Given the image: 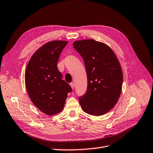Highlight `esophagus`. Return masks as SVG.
<instances>
[{
  "label": "esophagus",
  "mask_w": 153,
  "mask_h": 153,
  "mask_svg": "<svg viewBox=\"0 0 153 153\" xmlns=\"http://www.w3.org/2000/svg\"><path fill=\"white\" fill-rule=\"evenodd\" d=\"M70 85L71 86V87L72 89L74 88V83H73V82H71V83H70Z\"/></svg>",
  "instance_id": "1"
}]
</instances>
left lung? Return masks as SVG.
<instances>
[{
	"mask_svg": "<svg viewBox=\"0 0 153 153\" xmlns=\"http://www.w3.org/2000/svg\"><path fill=\"white\" fill-rule=\"evenodd\" d=\"M73 45L84 61L87 75L86 92L78 97L80 105L90 115L105 114L121 93L123 75L119 61L111 48L94 39L77 41Z\"/></svg>",
	"mask_w": 153,
	"mask_h": 153,
	"instance_id": "1",
	"label": "left lung"
}]
</instances>
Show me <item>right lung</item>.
I'll list each match as a JSON object with an SVG mask.
<instances>
[{
  "instance_id": "1",
  "label": "right lung",
  "mask_w": 153,
  "mask_h": 153,
  "mask_svg": "<svg viewBox=\"0 0 153 153\" xmlns=\"http://www.w3.org/2000/svg\"><path fill=\"white\" fill-rule=\"evenodd\" d=\"M67 43L64 41L48 42L35 52L26 67L27 94L35 106L49 115L62 111L67 94L72 91L57 67L60 54Z\"/></svg>"
}]
</instances>
